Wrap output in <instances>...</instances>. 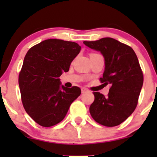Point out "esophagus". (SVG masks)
Segmentation results:
<instances>
[{
  "mask_svg": "<svg viewBox=\"0 0 157 157\" xmlns=\"http://www.w3.org/2000/svg\"><path fill=\"white\" fill-rule=\"evenodd\" d=\"M87 91H88V89H86V88H82V89H81V92H82V94L87 92Z\"/></svg>",
  "mask_w": 157,
  "mask_h": 157,
  "instance_id": "34e87169",
  "label": "esophagus"
}]
</instances>
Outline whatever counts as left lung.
Returning a JSON list of instances; mask_svg holds the SVG:
<instances>
[{
  "label": "left lung",
  "mask_w": 157,
  "mask_h": 157,
  "mask_svg": "<svg viewBox=\"0 0 157 157\" xmlns=\"http://www.w3.org/2000/svg\"><path fill=\"white\" fill-rule=\"evenodd\" d=\"M83 44L103 56L105 70L100 81L111 85L107 97L93 92L94 101L89 108L90 113L102 125H120L134 112L143 85L137 57L132 48L111 37Z\"/></svg>",
  "instance_id": "obj_1"
}]
</instances>
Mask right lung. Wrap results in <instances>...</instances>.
I'll use <instances>...</instances> for the list:
<instances>
[{
    "instance_id": "add662e5",
    "label": "right lung",
    "mask_w": 157,
    "mask_h": 157,
    "mask_svg": "<svg viewBox=\"0 0 157 157\" xmlns=\"http://www.w3.org/2000/svg\"><path fill=\"white\" fill-rule=\"evenodd\" d=\"M80 49L77 43L48 39L27 52L19 87L26 113L40 125L51 127L62 121L80 95V88L65 87L58 78L68 71Z\"/></svg>"
}]
</instances>
